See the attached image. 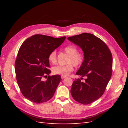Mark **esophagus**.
I'll list each match as a JSON object with an SVG mask.
<instances>
[{"label":"esophagus","instance_id":"34e87169","mask_svg":"<svg viewBox=\"0 0 128 128\" xmlns=\"http://www.w3.org/2000/svg\"><path fill=\"white\" fill-rule=\"evenodd\" d=\"M66 76H62V75L61 76V78H66Z\"/></svg>","mask_w":128,"mask_h":128}]
</instances>
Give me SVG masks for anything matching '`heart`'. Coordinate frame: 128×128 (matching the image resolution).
<instances>
[{
	"label": "heart",
	"instance_id": "heart-1",
	"mask_svg": "<svg viewBox=\"0 0 128 128\" xmlns=\"http://www.w3.org/2000/svg\"><path fill=\"white\" fill-rule=\"evenodd\" d=\"M64 51L69 55L67 63L65 66H56L53 67L52 72L54 74L66 76L70 74L74 70V66H79L83 63L85 56L82 53L78 52L76 47L74 45H69L64 48ZM48 60L52 64H55L56 62V50H53L49 54Z\"/></svg>",
	"mask_w": 128,
	"mask_h": 128
}]
</instances>
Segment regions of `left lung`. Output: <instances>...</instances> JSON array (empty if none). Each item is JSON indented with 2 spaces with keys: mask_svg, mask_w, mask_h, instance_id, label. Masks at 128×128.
I'll list each match as a JSON object with an SVG mask.
<instances>
[{
  "mask_svg": "<svg viewBox=\"0 0 128 128\" xmlns=\"http://www.w3.org/2000/svg\"><path fill=\"white\" fill-rule=\"evenodd\" d=\"M68 39L79 46L85 56L83 63L76 73L85 76V82L75 78L70 92L76 101L83 104H90L102 96L110 80L112 74V53L102 40L91 34L83 33Z\"/></svg>",
  "mask_w": 128,
  "mask_h": 128,
  "instance_id": "8db88e82",
  "label": "left lung"
}]
</instances>
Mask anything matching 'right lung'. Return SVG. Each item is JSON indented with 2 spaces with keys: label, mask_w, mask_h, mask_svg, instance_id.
<instances>
[{
  "label": "right lung",
  "mask_w": 128,
  "mask_h": 128,
  "mask_svg": "<svg viewBox=\"0 0 128 128\" xmlns=\"http://www.w3.org/2000/svg\"><path fill=\"white\" fill-rule=\"evenodd\" d=\"M66 38L37 34L28 38L21 46L15 63L16 78L21 93L30 101L41 103L53 96L61 76H49L45 81L42 78L50 73L49 54Z\"/></svg>",
  "instance_id": "right-lung-1"
}]
</instances>
